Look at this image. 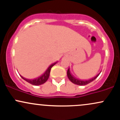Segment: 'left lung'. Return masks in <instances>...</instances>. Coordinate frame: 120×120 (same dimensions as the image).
Wrapping results in <instances>:
<instances>
[{"label":"left lung","instance_id":"left-lung-1","mask_svg":"<svg viewBox=\"0 0 120 120\" xmlns=\"http://www.w3.org/2000/svg\"><path fill=\"white\" fill-rule=\"evenodd\" d=\"M99 74H98V75L95 77L91 78V79H89V80L82 81V80H79V79H77V78H75V77H74L71 74V71H69V68L68 69V71H67V75H68V77L69 79V80L71 81L72 83L75 84V85H80V86H83V85H87V84H89V83H90V82H91L92 81H93L94 79H95L96 78L99 76Z\"/></svg>","mask_w":120,"mask_h":120}]
</instances>
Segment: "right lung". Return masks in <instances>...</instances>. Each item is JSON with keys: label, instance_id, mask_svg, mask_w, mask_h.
<instances>
[{"label": "right lung", "instance_id": "obj_1", "mask_svg": "<svg viewBox=\"0 0 120 120\" xmlns=\"http://www.w3.org/2000/svg\"><path fill=\"white\" fill-rule=\"evenodd\" d=\"M56 64V63H53L50 66L47 68V69L45 71V72L42 75H41V76L38 77L37 78H35L34 79H28L26 78H25L21 76L22 79H24L25 81H26V82H29V83L31 84V85H35V86H38V85H42V84L45 83V82L47 81V79H49V73H50L51 69L52 67L55 64Z\"/></svg>", "mask_w": 120, "mask_h": 120}]
</instances>
